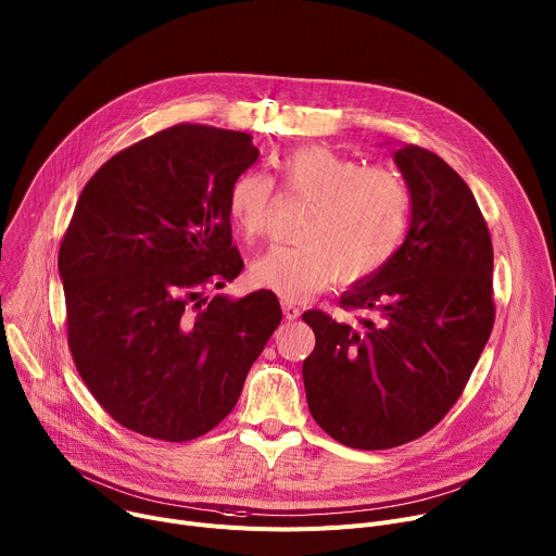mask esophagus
I'll use <instances>...</instances> for the list:
<instances>
[{
  "instance_id": "obj_1",
  "label": "esophagus",
  "mask_w": 556,
  "mask_h": 556,
  "mask_svg": "<svg viewBox=\"0 0 556 556\" xmlns=\"http://www.w3.org/2000/svg\"><path fill=\"white\" fill-rule=\"evenodd\" d=\"M282 314H285L287 320H298L300 318V309L289 300H282Z\"/></svg>"
}]
</instances>
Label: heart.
<instances>
[{"label": "heart", "mask_w": 556, "mask_h": 556, "mask_svg": "<svg viewBox=\"0 0 556 556\" xmlns=\"http://www.w3.org/2000/svg\"><path fill=\"white\" fill-rule=\"evenodd\" d=\"M285 194L309 203L293 247H271L250 265V280L282 300H302L331 280L344 285L384 269L406 240L410 192L384 167H364L325 146H304L274 161ZM274 180L244 169L231 182L227 214L244 240L265 233Z\"/></svg>", "instance_id": "1"}]
</instances>
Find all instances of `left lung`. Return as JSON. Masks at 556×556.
<instances>
[{
  "label": "left lung",
  "mask_w": 556,
  "mask_h": 556,
  "mask_svg": "<svg viewBox=\"0 0 556 556\" xmlns=\"http://www.w3.org/2000/svg\"><path fill=\"white\" fill-rule=\"evenodd\" d=\"M410 225L395 258L342 293L374 312L359 327L304 312L316 349L302 364L306 402L336 442L359 451L428 433L457 402L495 325L492 242L464 178L417 146L395 152Z\"/></svg>",
  "instance_id": "obj_1"
}]
</instances>
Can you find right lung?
Here are the masks:
<instances>
[{
    "label": "right lung",
    "instance_id": "right-lung-1",
    "mask_svg": "<svg viewBox=\"0 0 556 556\" xmlns=\"http://www.w3.org/2000/svg\"><path fill=\"white\" fill-rule=\"evenodd\" d=\"M256 159L250 135L180 123L105 161L77 201L59 250L68 346L94 400L135 433L205 435L282 320L267 289L203 298L242 271L227 194Z\"/></svg>",
    "mask_w": 556,
    "mask_h": 556
}]
</instances>
